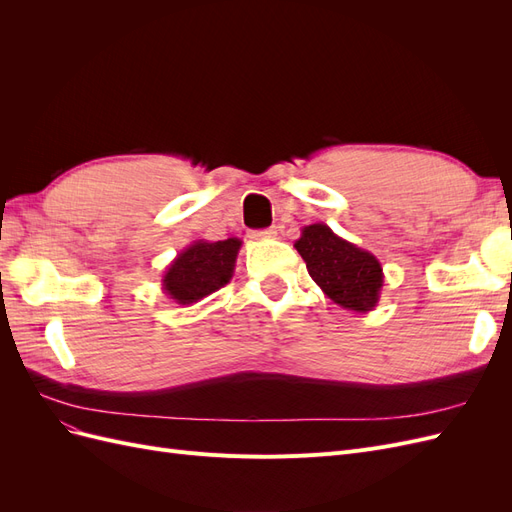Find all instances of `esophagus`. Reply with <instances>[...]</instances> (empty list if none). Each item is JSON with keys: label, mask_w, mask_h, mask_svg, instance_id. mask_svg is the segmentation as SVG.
I'll list each match as a JSON object with an SVG mask.
<instances>
[{"label": "esophagus", "mask_w": 512, "mask_h": 512, "mask_svg": "<svg viewBox=\"0 0 512 512\" xmlns=\"http://www.w3.org/2000/svg\"><path fill=\"white\" fill-rule=\"evenodd\" d=\"M277 235V230L275 228H265V230H254L252 232V239H273Z\"/></svg>", "instance_id": "esophagus-1"}]
</instances>
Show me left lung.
I'll list each match as a JSON object with an SVG mask.
<instances>
[{"mask_svg":"<svg viewBox=\"0 0 512 512\" xmlns=\"http://www.w3.org/2000/svg\"><path fill=\"white\" fill-rule=\"evenodd\" d=\"M294 247L312 280L333 303L356 314H367L378 305L384 273L374 254L337 237L322 222L303 226Z\"/></svg>","mask_w":512,"mask_h":512,"instance_id":"1","label":"left lung"}]
</instances>
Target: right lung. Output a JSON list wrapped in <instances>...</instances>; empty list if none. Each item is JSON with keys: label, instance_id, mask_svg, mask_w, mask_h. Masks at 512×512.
Listing matches in <instances>:
<instances>
[{"label": "right lung", "instance_id": "1", "mask_svg": "<svg viewBox=\"0 0 512 512\" xmlns=\"http://www.w3.org/2000/svg\"><path fill=\"white\" fill-rule=\"evenodd\" d=\"M241 239L192 241L177 254L162 275V290L177 305H192L224 288L235 273Z\"/></svg>", "mask_w": 512, "mask_h": 512}]
</instances>
